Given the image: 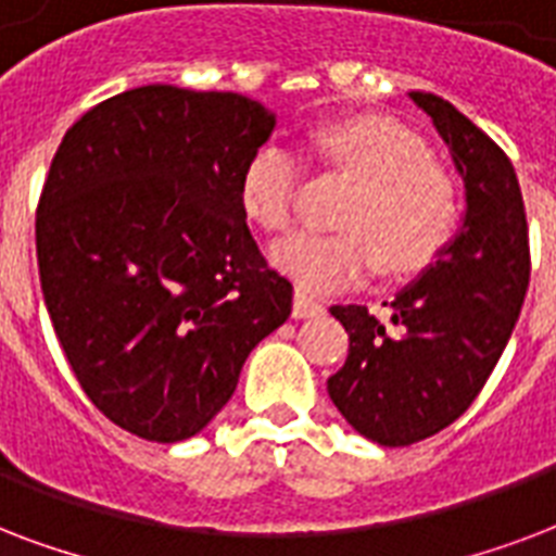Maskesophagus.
I'll use <instances>...</instances> for the list:
<instances>
[{"mask_svg":"<svg viewBox=\"0 0 556 556\" xmlns=\"http://www.w3.org/2000/svg\"><path fill=\"white\" fill-rule=\"evenodd\" d=\"M321 313H325V307L316 299H309L304 292H295V299H292V318H313L321 316Z\"/></svg>","mask_w":556,"mask_h":556,"instance_id":"34e87169","label":"esophagus"}]
</instances>
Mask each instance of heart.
I'll use <instances>...</instances> for the list:
<instances>
[{
    "mask_svg": "<svg viewBox=\"0 0 556 556\" xmlns=\"http://www.w3.org/2000/svg\"><path fill=\"white\" fill-rule=\"evenodd\" d=\"M309 148L325 165L356 176L337 211V231H299L269 257L304 292L345 290L380 264L382 275L420 273L450 243L458 197L443 167L429 162L420 136L400 122L359 115L321 124ZM304 162L281 141H264L240 170L238 200L252 226L281 235L299 214Z\"/></svg>",
    "mask_w": 556,
    "mask_h": 556,
    "instance_id": "obj_1",
    "label": "heart"
}]
</instances>
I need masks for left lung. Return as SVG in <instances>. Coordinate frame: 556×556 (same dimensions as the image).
<instances>
[{
    "mask_svg": "<svg viewBox=\"0 0 556 556\" xmlns=\"http://www.w3.org/2000/svg\"><path fill=\"white\" fill-rule=\"evenodd\" d=\"M408 98L446 141L467 211L438 261L386 301L389 321L363 304L330 307L351 348L327 394L380 446L432 438L470 408L514 333L531 281L525 202L505 150L438 94Z\"/></svg>",
    "mask_w": 556,
    "mask_h": 556,
    "instance_id": "1",
    "label": "left lung"
}]
</instances>
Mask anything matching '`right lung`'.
Instances as JSON below:
<instances>
[{
  "label": "right lung",
  "mask_w": 556,
  "mask_h": 556,
  "mask_svg": "<svg viewBox=\"0 0 556 556\" xmlns=\"http://www.w3.org/2000/svg\"><path fill=\"white\" fill-rule=\"evenodd\" d=\"M275 130L238 92L150 84L80 115L37 205L42 299L80 389L144 441L202 432L252 348L290 318L240 208Z\"/></svg>",
  "instance_id": "right-lung-1"
}]
</instances>
